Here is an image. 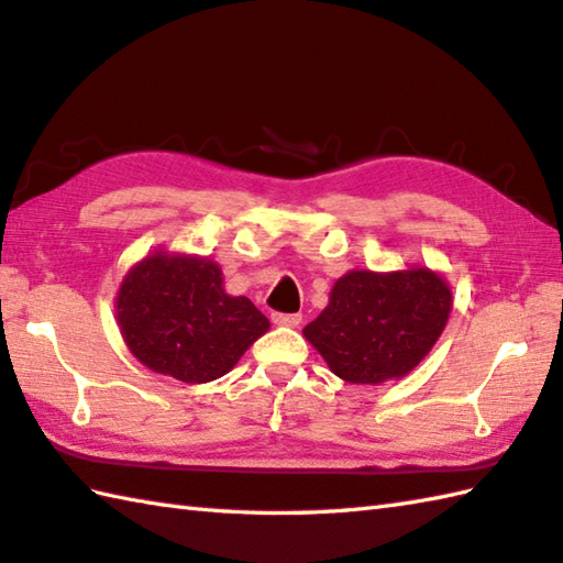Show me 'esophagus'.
<instances>
[{
  "label": "esophagus",
  "instance_id": "1",
  "mask_svg": "<svg viewBox=\"0 0 563 563\" xmlns=\"http://www.w3.org/2000/svg\"><path fill=\"white\" fill-rule=\"evenodd\" d=\"M271 320L275 322V324H280V327H298L300 322H302V314H298V312H273V317Z\"/></svg>",
  "mask_w": 563,
  "mask_h": 563
}]
</instances>
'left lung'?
<instances>
[{"mask_svg": "<svg viewBox=\"0 0 563 563\" xmlns=\"http://www.w3.org/2000/svg\"><path fill=\"white\" fill-rule=\"evenodd\" d=\"M451 308V288L428 268L350 271L302 334L340 379L384 384L421 364L445 330Z\"/></svg>", "mask_w": 563, "mask_h": 563, "instance_id": "1", "label": "left lung"}]
</instances>
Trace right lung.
Returning <instances> with one entry per match:
<instances>
[{
    "label": "right lung",
    "instance_id": "right-lung-1",
    "mask_svg": "<svg viewBox=\"0 0 563 563\" xmlns=\"http://www.w3.org/2000/svg\"><path fill=\"white\" fill-rule=\"evenodd\" d=\"M120 334L147 369L184 384L229 374L243 352L268 332V317L223 290L209 258L157 251L132 265L115 300Z\"/></svg>",
    "mask_w": 563,
    "mask_h": 563
}]
</instances>
